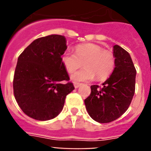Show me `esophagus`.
Segmentation results:
<instances>
[{"label":"esophagus","mask_w":151,"mask_h":151,"mask_svg":"<svg viewBox=\"0 0 151 151\" xmlns=\"http://www.w3.org/2000/svg\"><path fill=\"white\" fill-rule=\"evenodd\" d=\"M73 85H74V88H79L81 85V84H80V83L75 82L74 84H73Z\"/></svg>","instance_id":"1"}]
</instances>
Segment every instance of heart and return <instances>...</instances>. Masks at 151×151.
Masks as SVG:
<instances>
[{"label": "heart", "instance_id": "b5f03b06", "mask_svg": "<svg viewBox=\"0 0 151 151\" xmlns=\"http://www.w3.org/2000/svg\"><path fill=\"white\" fill-rule=\"evenodd\" d=\"M61 61L69 73H73L83 64L85 67L71 76L74 82L93 80L96 76L99 80L107 78L114 68V57L110 51L103 50L94 44H85L76 47V53L66 51Z\"/></svg>", "mask_w": 151, "mask_h": 151}]
</instances>
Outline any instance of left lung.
<instances>
[{"mask_svg":"<svg viewBox=\"0 0 151 151\" xmlns=\"http://www.w3.org/2000/svg\"><path fill=\"white\" fill-rule=\"evenodd\" d=\"M114 69L110 78L98 85L91 86V94L85 99L88 114L99 123L117 119L129 108L133 98L136 70L130 55L119 45H114Z\"/></svg>","mask_w":151,"mask_h":151,"instance_id":"obj_1","label":"left lung"}]
</instances>
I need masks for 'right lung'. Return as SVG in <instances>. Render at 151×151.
<instances>
[{
	"label": "right lung",
	"instance_id": "right-lung-1",
	"mask_svg": "<svg viewBox=\"0 0 151 151\" xmlns=\"http://www.w3.org/2000/svg\"><path fill=\"white\" fill-rule=\"evenodd\" d=\"M66 37L52 34L34 40L18 58L13 88L19 107L29 117L48 121L63 110L66 96L73 89L61 56Z\"/></svg>",
	"mask_w": 151,
	"mask_h": 151
}]
</instances>
